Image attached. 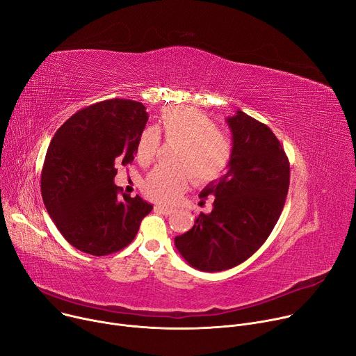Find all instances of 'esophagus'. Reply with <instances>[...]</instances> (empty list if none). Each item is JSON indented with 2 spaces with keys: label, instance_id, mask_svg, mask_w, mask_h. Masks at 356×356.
Masks as SVG:
<instances>
[{
  "label": "esophagus",
  "instance_id": "esophagus-1",
  "mask_svg": "<svg viewBox=\"0 0 356 356\" xmlns=\"http://www.w3.org/2000/svg\"><path fill=\"white\" fill-rule=\"evenodd\" d=\"M154 210H156L157 213L165 214V216H170V214L173 213V209H169V207H166V206H156Z\"/></svg>",
  "mask_w": 356,
  "mask_h": 356
}]
</instances>
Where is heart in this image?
<instances>
[{"instance_id":"obj_1","label":"heart","mask_w":356,"mask_h":356,"mask_svg":"<svg viewBox=\"0 0 356 356\" xmlns=\"http://www.w3.org/2000/svg\"><path fill=\"white\" fill-rule=\"evenodd\" d=\"M160 127L168 142L179 143L177 168H156L143 183L145 195L157 203H173L195 180L207 184L227 170L233 157V139L217 123L196 108L172 106L160 113ZM160 147L156 127H146L139 135L136 156L140 163H150Z\"/></svg>"}]
</instances>
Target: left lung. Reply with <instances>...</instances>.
I'll return each instance as SVG.
<instances>
[{
    "instance_id": "left-lung-1",
    "label": "left lung",
    "mask_w": 356,
    "mask_h": 356,
    "mask_svg": "<svg viewBox=\"0 0 356 356\" xmlns=\"http://www.w3.org/2000/svg\"><path fill=\"white\" fill-rule=\"evenodd\" d=\"M227 123L234 145L229 172L200 193L211 196L213 210L175 238L184 260L209 273L244 263L266 243L289 187V160L271 129L241 111Z\"/></svg>"
}]
</instances>
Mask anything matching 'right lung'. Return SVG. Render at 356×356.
<instances>
[{"label": "right lung", "mask_w": 356, "mask_h": 356, "mask_svg": "<svg viewBox=\"0 0 356 356\" xmlns=\"http://www.w3.org/2000/svg\"><path fill=\"white\" fill-rule=\"evenodd\" d=\"M147 119L140 102L108 99L78 111L55 132L41 193L56 229L79 251L96 257L120 251L152 211V204L122 195L113 183L116 168L134 161Z\"/></svg>", "instance_id": "add662e5"}]
</instances>
